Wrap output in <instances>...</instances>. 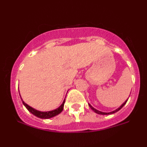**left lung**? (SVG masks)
<instances>
[{
	"instance_id": "obj_1",
	"label": "left lung",
	"mask_w": 147,
	"mask_h": 147,
	"mask_svg": "<svg viewBox=\"0 0 147 147\" xmlns=\"http://www.w3.org/2000/svg\"><path fill=\"white\" fill-rule=\"evenodd\" d=\"M127 100H128V99H127ZM127 100L125 101V102H124V104H122V106H120V107H119V108H118L117 109H116V110H115V111H112V112H110V113H104V112H102V111H98V110H97V109H95V108H93V107H92V106H91L90 104H88V106H90V109H92V110L94 112L96 113H97V114H99V115H111V114H113V113H115L117 112V111H119V110H120V109H122V108L123 107V106H124V105H125V104H126V102H127Z\"/></svg>"
}]
</instances>
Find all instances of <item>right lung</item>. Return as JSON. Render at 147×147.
<instances>
[{
  "mask_svg": "<svg viewBox=\"0 0 147 147\" xmlns=\"http://www.w3.org/2000/svg\"><path fill=\"white\" fill-rule=\"evenodd\" d=\"M22 102H23V104H24V106L26 107V109H28V110L31 113H32L34 115L36 116L37 117L42 118V119H49V118L53 117H55V116L59 114L60 113L63 111L64 103H65V99H64V101L63 102V103H62V104L58 108V109H55V110L51 111H47V112H42V111H37V110H36V109H33V108H32L31 106H30L27 104H25V103L23 101V99H22Z\"/></svg>",
  "mask_w": 147,
  "mask_h": 147,
  "instance_id": "add662e5",
  "label": "right lung"
}]
</instances>
